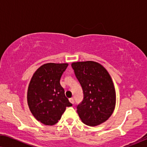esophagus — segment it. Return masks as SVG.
Segmentation results:
<instances>
[{"label": "esophagus", "instance_id": "esophagus-1", "mask_svg": "<svg viewBox=\"0 0 147 147\" xmlns=\"http://www.w3.org/2000/svg\"><path fill=\"white\" fill-rule=\"evenodd\" d=\"M69 101H70V102L71 103V104H74V99L73 98H69Z\"/></svg>", "mask_w": 147, "mask_h": 147}]
</instances>
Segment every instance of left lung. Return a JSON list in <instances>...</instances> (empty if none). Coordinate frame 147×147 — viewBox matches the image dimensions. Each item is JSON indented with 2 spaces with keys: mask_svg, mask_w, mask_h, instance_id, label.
Here are the masks:
<instances>
[{
  "mask_svg": "<svg viewBox=\"0 0 147 147\" xmlns=\"http://www.w3.org/2000/svg\"><path fill=\"white\" fill-rule=\"evenodd\" d=\"M83 91V100L76 105L82 123L90 127L108 120L115 110L116 92L112 78L105 68L96 62L72 63Z\"/></svg>",
  "mask_w": 147,
  "mask_h": 147,
  "instance_id": "left-lung-1",
  "label": "left lung"
}]
</instances>
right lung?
Segmentation results:
<instances>
[{
  "instance_id": "1",
  "label": "right lung",
  "mask_w": 147,
  "mask_h": 147,
  "mask_svg": "<svg viewBox=\"0 0 147 147\" xmlns=\"http://www.w3.org/2000/svg\"><path fill=\"white\" fill-rule=\"evenodd\" d=\"M67 67V63L45 64L30 80L27 92L28 107L35 119L45 125L57 123L66 108L73 105L60 84Z\"/></svg>"
}]
</instances>
